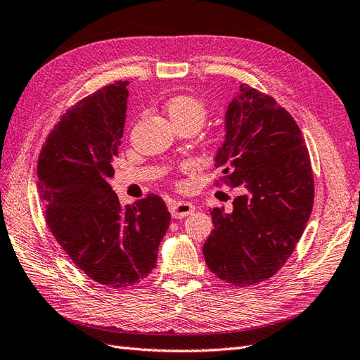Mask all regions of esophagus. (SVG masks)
Returning <instances> with one entry per match:
<instances>
[{
    "label": "esophagus",
    "mask_w": 360,
    "mask_h": 360,
    "mask_svg": "<svg viewBox=\"0 0 360 360\" xmlns=\"http://www.w3.org/2000/svg\"><path fill=\"white\" fill-rule=\"evenodd\" d=\"M195 212V205L191 202H184V200H174L170 204V213L174 219L187 218L188 214Z\"/></svg>",
    "instance_id": "1"
}]
</instances>
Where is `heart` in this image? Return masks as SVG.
<instances>
[{
  "label": "heart",
  "instance_id": "1",
  "mask_svg": "<svg viewBox=\"0 0 360 360\" xmlns=\"http://www.w3.org/2000/svg\"><path fill=\"white\" fill-rule=\"evenodd\" d=\"M165 113L169 115L174 127L199 129L208 116L204 101L193 95H176L165 103Z\"/></svg>",
  "mask_w": 360,
  "mask_h": 360
}]
</instances>
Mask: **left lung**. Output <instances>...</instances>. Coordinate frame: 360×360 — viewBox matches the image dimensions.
<instances>
[{
	"mask_svg": "<svg viewBox=\"0 0 360 360\" xmlns=\"http://www.w3.org/2000/svg\"><path fill=\"white\" fill-rule=\"evenodd\" d=\"M225 112V139L214 158L222 182L240 187L233 210L214 207L204 244L219 279L248 287L271 278L295 252L310 219L314 179L302 133L276 99L240 84Z\"/></svg>",
	"mask_w": 360,
	"mask_h": 360,
	"instance_id": "obj_1",
	"label": "left lung"
}]
</instances>
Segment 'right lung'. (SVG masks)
<instances>
[{"label": "right lung", "instance_id": "obj_1", "mask_svg": "<svg viewBox=\"0 0 360 360\" xmlns=\"http://www.w3.org/2000/svg\"><path fill=\"white\" fill-rule=\"evenodd\" d=\"M127 84H108L72 105L38 160L50 231L81 271L110 288L148 276L170 224L161 196L150 193L122 208L108 184L124 131Z\"/></svg>", "mask_w": 360, "mask_h": 360}]
</instances>
